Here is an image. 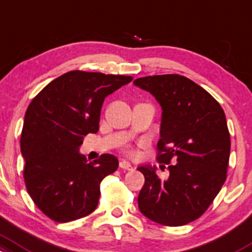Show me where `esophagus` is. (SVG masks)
Listing matches in <instances>:
<instances>
[{"label":"esophagus","mask_w":252,"mask_h":252,"mask_svg":"<svg viewBox=\"0 0 252 252\" xmlns=\"http://www.w3.org/2000/svg\"><path fill=\"white\" fill-rule=\"evenodd\" d=\"M120 167L121 168H124V170H128V171L134 170L132 165L129 161H126V160H122V161L120 162Z\"/></svg>","instance_id":"1"}]
</instances>
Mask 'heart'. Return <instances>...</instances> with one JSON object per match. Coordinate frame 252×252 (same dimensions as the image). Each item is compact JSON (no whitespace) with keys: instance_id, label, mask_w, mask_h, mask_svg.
<instances>
[{"instance_id":"1","label":"heart","mask_w":252,"mask_h":252,"mask_svg":"<svg viewBox=\"0 0 252 252\" xmlns=\"http://www.w3.org/2000/svg\"><path fill=\"white\" fill-rule=\"evenodd\" d=\"M130 153H132V152H130Z\"/></svg>"}]
</instances>
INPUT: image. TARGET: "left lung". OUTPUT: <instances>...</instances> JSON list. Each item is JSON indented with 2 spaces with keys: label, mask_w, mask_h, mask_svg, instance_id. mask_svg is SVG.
Masks as SVG:
<instances>
[{
  "label": "left lung",
  "mask_w": 252,
  "mask_h": 252,
  "mask_svg": "<svg viewBox=\"0 0 252 252\" xmlns=\"http://www.w3.org/2000/svg\"><path fill=\"white\" fill-rule=\"evenodd\" d=\"M134 85L161 106L157 160L167 164L170 172L161 179L156 167L137 168L145 176L137 197L140 212L160 225H187L207 211L227 177L231 139L225 112L204 88L185 76H146Z\"/></svg>",
  "instance_id": "obj_1"
}]
</instances>
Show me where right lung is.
I'll use <instances>...</instances> for the list:
<instances>
[{"label":"right lung","mask_w":252,"mask_h":252,"mask_svg":"<svg viewBox=\"0 0 252 252\" xmlns=\"http://www.w3.org/2000/svg\"><path fill=\"white\" fill-rule=\"evenodd\" d=\"M131 80L68 71L45 86L27 107L20 139L25 184L51 220L69 222L98 206L100 182L117 170L118 159L103 154L88 162L79 148L84 136L99 130L104 99Z\"/></svg>","instance_id":"right-lung-1"}]
</instances>
